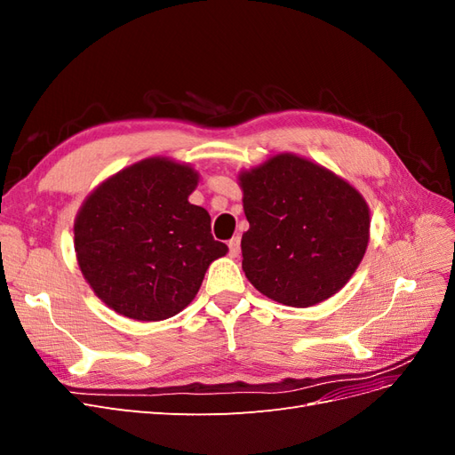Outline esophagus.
I'll list each match as a JSON object with an SVG mask.
<instances>
[{
    "mask_svg": "<svg viewBox=\"0 0 455 455\" xmlns=\"http://www.w3.org/2000/svg\"><path fill=\"white\" fill-rule=\"evenodd\" d=\"M228 246H229V256H239V252H241V237H233L229 243H228Z\"/></svg>",
    "mask_w": 455,
    "mask_h": 455,
    "instance_id": "34e87169",
    "label": "esophagus"
}]
</instances>
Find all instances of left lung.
Listing matches in <instances>:
<instances>
[{"label": "left lung", "instance_id": "obj_1", "mask_svg": "<svg viewBox=\"0 0 455 455\" xmlns=\"http://www.w3.org/2000/svg\"><path fill=\"white\" fill-rule=\"evenodd\" d=\"M239 180L251 224L241 241L246 279L292 307L336 294L368 246L370 212L359 191L292 154L271 157Z\"/></svg>", "mask_w": 455, "mask_h": 455}]
</instances>
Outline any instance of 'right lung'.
<instances>
[{"mask_svg": "<svg viewBox=\"0 0 455 455\" xmlns=\"http://www.w3.org/2000/svg\"><path fill=\"white\" fill-rule=\"evenodd\" d=\"M199 176L151 157L96 188L76 218L81 273L108 307L136 321H163L196 298L211 261V216L188 197Z\"/></svg>", "mask_w": 455, "mask_h": 455, "instance_id": "add662e5", "label": "right lung"}]
</instances>
